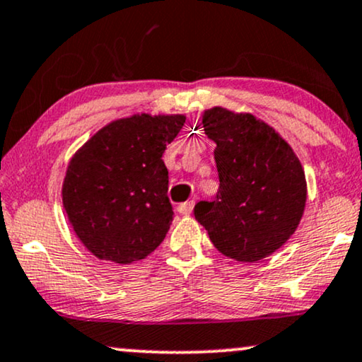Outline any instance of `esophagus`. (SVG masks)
Listing matches in <instances>:
<instances>
[{
  "label": "esophagus",
  "instance_id": "1",
  "mask_svg": "<svg viewBox=\"0 0 362 362\" xmlns=\"http://www.w3.org/2000/svg\"><path fill=\"white\" fill-rule=\"evenodd\" d=\"M194 205H195L194 200H190V202H185V204H180V205H178V209H177L178 214L190 215L192 210H194Z\"/></svg>",
  "mask_w": 362,
  "mask_h": 362
}]
</instances>
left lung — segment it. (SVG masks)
Wrapping results in <instances>:
<instances>
[{
    "instance_id": "obj_1",
    "label": "left lung",
    "mask_w": 362,
    "mask_h": 362,
    "mask_svg": "<svg viewBox=\"0 0 362 362\" xmlns=\"http://www.w3.org/2000/svg\"><path fill=\"white\" fill-rule=\"evenodd\" d=\"M205 135L215 141L218 192L195 205L218 252L255 262L282 247L303 218L308 184L294 150L252 113L214 107L202 115Z\"/></svg>"
}]
</instances>
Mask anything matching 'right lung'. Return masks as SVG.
<instances>
[{"label":"right lung","instance_id":"obj_1","mask_svg":"<svg viewBox=\"0 0 362 362\" xmlns=\"http://www.w3.org/2000/svg\"><path fill=\"white\" fill-rule=\"evenodd\" d=\"M185 115L136 113L110 122L73 155L62 200L91 254L132 264L152 254L173 221L162 155Z\"/></svg>","mask_w":362,"mask_h":362}]
</instances>
